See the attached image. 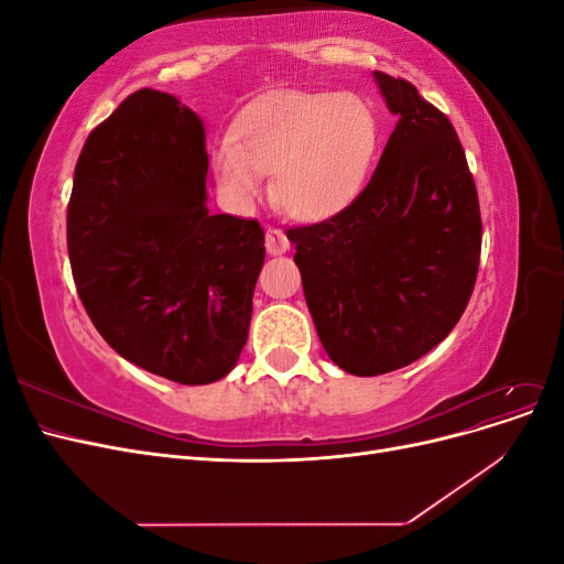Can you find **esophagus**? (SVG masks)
Returning a JSON list of instances; mask_svg holds the SVG:
<instances>
[{
	"label": "esophagus",
	"mask_w": 564,
	"mask_h": 564,
	"mask_svg": "<svg viewBox=\"0 0 564 564\" xmlns=\"http://www.w3.org/2000/svg\"><path fill=\"white\" fill-rule=\"evenodd\" d=\"M265 249H268V253H272V256L284 253V251L289 249V237L284 235V230L270 226V228L265 230Z\"/></svg>",
	"instance_id": "34e87169"
}]
</instances>
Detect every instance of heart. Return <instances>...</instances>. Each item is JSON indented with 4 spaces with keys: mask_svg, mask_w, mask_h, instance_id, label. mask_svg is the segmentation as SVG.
I'll return each instance as SVG.
<instances>
[{
    "mask_svg": "<svg viewBox=\"0 0 564 564\" xmlns=\"http://www.w3.org/2000/svg\"><path fill=\"white\" fill-rule=\"evenodd\" d=\"M237 135L220 139L214 169L224 193L245 207L275 174V199L299 220H322L362 191L377 155L379 124L357 94L284 91L237 119Z\"/></svg>",
    "mask_w": 564,
    "mask_h": 564,
    "instance_id": "b5f03b06",
    "label": "heart"
}]
</instances>
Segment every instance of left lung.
<instances>
[{"label": "left lung", "mask_w": 564, "mask_h": 564, "mask_svg": "<svg viewBox=\"0 0 564 564\" xmlns=\"http://www.w3.org/2000/svg\"><path fill=\"white\" fill-rule=\"evenodd\" d=\"M373 77L400 117L377 172L344 212L286 230L322 346L355 377L412 365L445 340L482 249L480 202L447 115L406 79Z\"/></svg>", "instance_id": "1"}]
</instances>
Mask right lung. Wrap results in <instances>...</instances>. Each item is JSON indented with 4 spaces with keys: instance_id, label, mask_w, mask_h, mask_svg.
<instances>
[{
    "instance_id": "obj_1",
    "label": "right lung",
    "mask_w": 564,
    "mask_h": 564,
    "mask_svg": "<svg viewBox=\"0 0 564 564\" xmlns=\"http://www.w3.org/2000/svg\"><path fill=\"white\" fill-rule=\"evenodd\" d=\"M202 119L139 89L84 143L67 204V253L108 346L183 386L240 360L265 259L259 220L209 214Z\"/></svg>"
}]
</instances>
